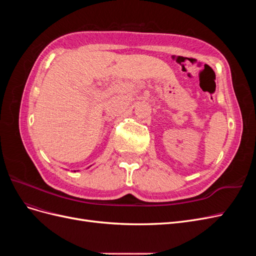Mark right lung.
Returning a JSON list of instances; mask_svg holds the SVG:
<instances>
[{"label": "right lung", "instance_id": "right-lung-1", "mask_svg": "<svg viewBox=\"0 0 256 256\" xmlns=\"http://www.w3.org/2000/svg\"><path fill=\"white\" fill-rule=\"evenodd\" d=\"M74 172H76V171H74Z\"/></svg>", "mask_w": 256, "mask_h": 256}]
</instances>
